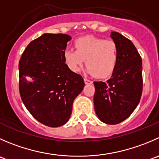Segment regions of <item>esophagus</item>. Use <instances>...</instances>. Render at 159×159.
Listing matches in <instances>:
<instances>
[{
    "instance_id": "1",
    "label": "esophagus",
    "mask_w": 159,
    "mask_h": 159,
    "mask_svg": "<svg viewBox=\"0 0 159 159\" xmlns=\"http://www.w3.org/2000/svg\"><path fill=\"white\" fill-rule=\"evenodd\" d=\"M84 83H85L86 84H92V81H90V80L87 79V78H84Z\"/></svg>"
}]
</instances>
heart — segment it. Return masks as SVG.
Returning a JSON list of instances; mask_svg holds the SVG:
<instances>
[{
    "instance_id": "1",
    "label": "heart",
    "mask_w": 159,
    "mask_h": 159,
    "mask_svg": "<svg viewBox=\"0 0 159 159\" xmlns=\"http://www.w3.org/2000/svg\"><path fill=\"white\" fill-rule=\"evenodd\" d=\"M75 49H67L64 58L70 70L78 72L86 59L87 72L98 78H106L112 75L118 59V47L111 39L87 35L76 39Z\"/></svg>"
}]
</instances>
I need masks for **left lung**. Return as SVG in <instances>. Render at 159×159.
I'll list each match as a JSON object with an SVG mask.
<instances>
[{"label": "left lung", "mask_w": 159, "mask_h": 159, "mask_svg": "<svg viewBox=\"0 0 159 159\" xmlns=\"http://www.w3.org/2000/svg\"><path fill=\"white\" fill-rule=\"evenodd\" d=\"M111 38L118 47V59L106 82L95 81L94 106L97 116L107 124L125 120L141 99L143 89L142 61L133 43L116 32Z\"/></svg>", "instance_id": "obj_1"}]
</instances>
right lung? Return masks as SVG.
Wrapping results in <instances>:
<instances>
[{"label":"right lung","instance_id":"add662e5","mask_svg":"<svg viewBox=\"0 0 159 159\" xmlns=\"http://www.w3.org/2000/svg\"><path fill=\"white\" fill-rule=\"evenodd\" d=\"M67 34L45 33L27 46L20 59L19 92L26 109L50 127L65 124L84 79L69 69L64 58Z\"/></svg>","mask_w":159,"mask_h":159}]
</instances>
